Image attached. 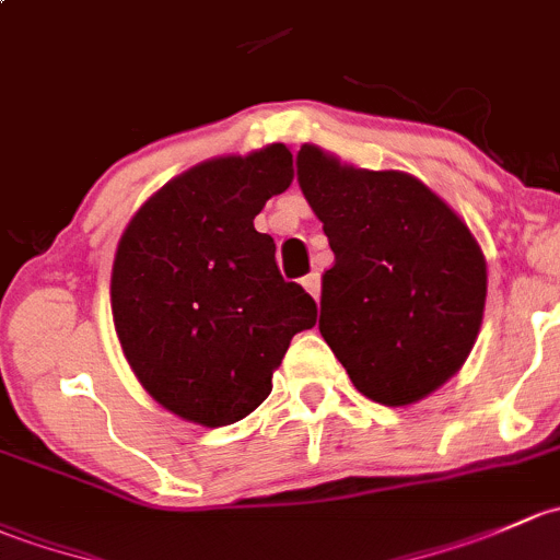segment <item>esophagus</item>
<instances>
[{
  "mask_svg": "<svg viewBox=\"0 0 560 560\" xmlns=\"http://www.w3.org/2000/svg\"><path fill=\"white\" fill-rule=\"evenodd\" d=\"M302 285H304V291L310 293V296H315V299L320 296V275L318 272H313V275H307V278H302Z\"/></svg>",
  "mask_w": 560,
  "mask_h": 560,
  "instance_id": "1",
  "label": "esophagus"
}]
</instances>
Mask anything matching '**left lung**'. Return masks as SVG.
<instances>
[{
	"mask_svg": "<svg viewBox=\"0 0 560 560\" xmlns=\"http://www.w3.org/2000/svg\"><path fill=\"white\" fill-rule=\"evenodd\" d=\"M296 172L334 250L323 339L372 401L423 399L475 348L488 293L480 245L405 172L355 170L315 145L299 151Z\"/></svg>",
	"mask_w": 560,
	"mask_h": 560,
	"instance_id": "1",
	"label": "left lung"
}]
</instances>
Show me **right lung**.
Listing matches in <instances>:
<instances>
[{"label":"right lung","mask_w":560,"mask_h":560,"mask_svg":"<svg viewBox=\"0 0 560 560\" xmlns=\"http://www.w3.org/2000/svg\"><path fill=\"white\" fill-rule=\"evenodd\" d=\"M293 180L269 145L194 166L140 207L113 264V320L148 394L194 423H237L272 390L293 334L318 304L275 261L253 218Z\"/></svg>","instance_id":"1"}]
</instances>
